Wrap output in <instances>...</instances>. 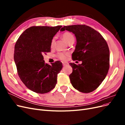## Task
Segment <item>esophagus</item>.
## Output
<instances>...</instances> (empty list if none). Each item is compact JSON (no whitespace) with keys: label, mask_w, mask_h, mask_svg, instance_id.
I'll return each mask as SVG.
<instances>
[{"label":"esophagus","mask_w":125,"mask_h":125,"mask_svg":"<svg viewBox=\"0 0 125 125\" xmlns=\"http://www.w3.org/2000/svg\"><path fill=\"white\" fill-rule=\"evenodd\" d=\"M62 65L63 66H67V65H68V62H62Z\"/></svg>","instance_id":"obj_1"}]
</instances>
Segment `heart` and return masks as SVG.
<instances>
[{
  "mask_svg": "<svg viewBox=\"0 0 125 125\" xmlns=\"http://www.w3.org/2000/svg\"><path fill=\"white\" fill-rule=\"evenodd\" d=\"M62 37L63 39L65 41V42L67 43H70V42L74 41V36L72 33L70 32H65L64 33L62 34ZM55 42V38H53L52 40L51 41V46H52L54 45ZM69 56V54L68 52H66V53H64V52H59L57 55L58 57L62 60H66L67 58L68 57V56Z\"/></svg>",
  "mask_w": 125,
  "mask_h": 125,
  "instance_id": "1",
  "label": "heart"
}]
</instances>
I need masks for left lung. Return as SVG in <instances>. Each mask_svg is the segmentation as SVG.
I'll return each mask as SVG.
<instances>
[{"mask_svg": "<svg viewBox=\"0 0 125 125\" xmlns=\"http://www.w3.org/2000/svg\"><path fill=\"white\" fill-rule=\"evenodd\" d=\"M73 33L77 44L73 60L81 64L70 63L73 73L69 75L73 88L83 93L96 89L104 80L109 68V50L106 41L100 33L85 25L64 26L61 31Z\"/></svg>", "mask_w": 125, "mask_h": 125, "instance_id": "obj_1", "label": "left lung"}]
</instances>
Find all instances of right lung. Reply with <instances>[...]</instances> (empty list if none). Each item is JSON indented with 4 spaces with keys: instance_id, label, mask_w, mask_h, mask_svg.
I'll return each instance as SVG.
<instances>
[{
    "instance_id": "obj_1",
    "label": "right lung",
    "mask_w": 125,
    "mask_h": 125,
    "mask_svg": "<svg viewBox=\"0 0 125 125\" xmlns=\"http://www.w3.org/2000/svg\"><path fill=\"white\" fill-rule=\"evenodd\" d=\"M62 25L33 26L19 37L14 46V60L21 80L27 88L37 93H48L57 82L62 62L52 65L45 62L43 54L51 52V41Z\"/></svg>"
}]
</instances>
